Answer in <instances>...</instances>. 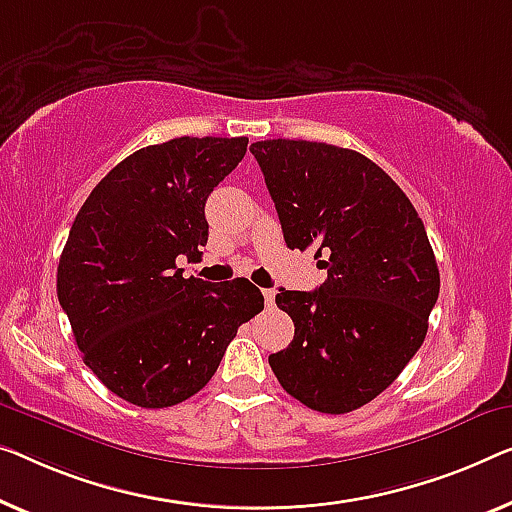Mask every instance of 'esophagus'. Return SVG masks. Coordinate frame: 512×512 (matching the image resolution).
<instances>
[{
    "mask_svg": "<svg viewBox=\"0 0 512 512\" xmlns=\"http://www.w3.org/2000/svg\"><path fill=\"white\" fill-rule=\"evenodd\" d=\"M264 303H266V308H271L273 305V301H276V292H273V289H264Z\"/></svg>",
    "mask_w": 512,
    "mask_h": 512,
    "instance_id": "1",
    "label": "esophagus"
}]
</instances>
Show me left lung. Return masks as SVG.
Instances as JSON below:
<instances>
[{
    "mask_svg": "<svg viewBox=\"0 0 512 512\" xmlns=\"http://www.w3.org/2000/svg\"><path fill=\"white\" fill-rule=\"evenodd\" d=\"M287 248H315L326 280L276 294L294 340L269 356L280 386L322 414H347L398 379L423 345L439 269L414 204L379 165L326 142L250 144Z\"/></svg>",
    "mask_w": 512,
    "mask_h": 512,
    "instance_id": "left-lung-1",
    "label": "left lung"
}]
</instances>
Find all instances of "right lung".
Instances as JSON below:
<instances>
[{"label": "right lung", "mask_w": 512, "mask_h": 512, "mask_svg": "<svg viewBox=\"0 0 512 512\" xmlns=\"http://www.w3.org/2000/svg\"><path fill=\"white\" fill-rule=\"evenodd\" d=\"M248 137H174L121 160L91 190L57 266V296L87 368L121 400L163 409L209 384L264 308L246 278H183L209 239L204 204Z\"/></svg>", "instance_id": "add662e5"}]
</instances>
